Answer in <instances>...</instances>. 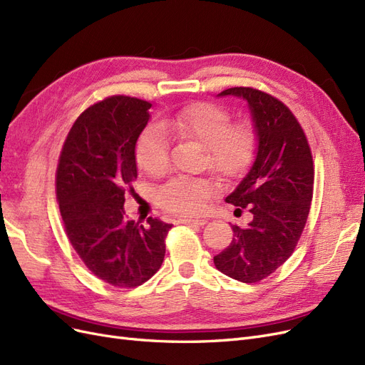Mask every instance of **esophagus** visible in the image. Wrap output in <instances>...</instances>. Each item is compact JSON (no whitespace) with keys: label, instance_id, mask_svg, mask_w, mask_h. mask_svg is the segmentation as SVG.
Instances as JSON below:
<instances>
[{"label":"esophagus","instance_id":"obj_1","mask_svg":"<svg viewBox=\"0 0 365 365\" xmlns=\"http://www.w3.org/2000/svg\"><path fill=\"white\" fill-rule=\"evenodd\" d=\"M178 222L185 224V225H205L207 220L200 219V217H184V219H180Z\"/></svg>","mask_w":365,"mask_h":365}]
</instances>
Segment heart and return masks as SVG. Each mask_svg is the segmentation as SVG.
I'll return each mask as SVG.
<instances>
[{
  "label": "heart",
  "mask_w": 365,
  "mask_h": 365,
  "mask_svg": "<svg viewBox=\"0 0 365 365\" xmlns=\"http://www.w3.org/2000/svg\"><path fill=\"white\" fill-rule=\"evenodd\" d=\"M161 125L175 137L201 143L207 150L208 168L224 178L244 173L256 152L254 128L250 123L231 125L227 109L215 103L187 105L164 117ZM162 128L157 123L146 126L135 143L137 164L150 176L164 175L170 164L169 138ZM215 190L216 184L208 178L178 176L161 187L158 204L176 215H196L205 208Z\"/></svg>",
  "instance_id": "heart-1"
}]
</instances>
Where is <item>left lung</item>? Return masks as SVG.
Here are the masks:
<instances>
[{"label": "left lung", "instance_id": "1", "mask_svg": "<svg viewBox=\"0 0 365 365\" xmlns=\"http://www.w3.org/2000/svg\"><path fill=\"white\" fill-rule=\"evenodd\" d=\"M217 96L248 103L257 148L248 173L225 197L248 207L252 220L247 228L231 225L233 240L213 260L228 277L256 283L289 259L302 236L314 192L312 153L300 123L275 97L244 86Z\"/></svg>", "mask_w": 365, "mask_h": 365}]
</instances>
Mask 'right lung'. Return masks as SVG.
<instances>
[{"mask_svg": "<svg viewBox=\"0 0 365 365\" xmlns=\"http://www.w3.org/2000/svg\"><path fill=\"white\" fill-rule=\"evenodd\" d=\"M150 102L113 96L74 121L56 172V196L73 248L98 279L117 288L148 282L164 260L172 224L125 217V190L137 178L135 143Z\"/></svg>", "mask_w": 365, "mask_h": 365, "instance_id": "obj_1", "label": "right lung"}]
</instances>
